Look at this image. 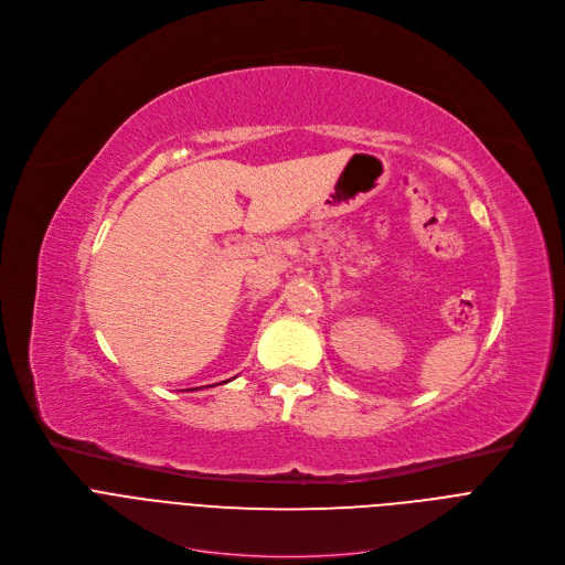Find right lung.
Masks as SVG:
<instances>
[{
  "instance_id": "add662e5",
  "label": "right lung",
  "mask_w": 565,
  "mask_h": 565,
  "mask_svg": "<svg viewBox=\"0 0 565 565\" xmlns=\"http://www.w3.org/2000/svg\"><path fill=\"white\" fill-rule=\"evenodd\" d=\"M227 382H230V380H227Z\"/></svg>"
}]
</instances>
